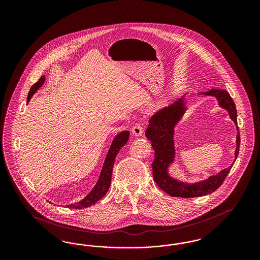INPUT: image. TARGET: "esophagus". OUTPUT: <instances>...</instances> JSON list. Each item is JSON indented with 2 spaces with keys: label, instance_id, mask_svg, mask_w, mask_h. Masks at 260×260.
Here are the masks:
<instances>
[{
  "label": "esophagus",
  "instance_id": "obj_1",
  "mask_svg": "<svg viewBox=\"0 0 260 260\" xmlns=\"http://www.w3.org/2000/svg\"><path fill=\"white\" fill-rule=\"evenodd\" d=\"M132 133L133 135L136 136H141L143 134V127L140 124H136L134 125V127L132 128Z\"/></svg>",
  "mask_w": 260,
  "mask_h": 260
}]
</instances>
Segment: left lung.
Returning a JSON list of instances; mask_svg holds the SVG:
<instances>
[{"instance_id":"8db88e82","label":"left lung","mask_w":260,"mask_h":260,"mask_svg":"<svg viewBox=\"0 0 260 260\" xmlns=\"http://www.w3.org/2000/svg\"><path fill=\"white\" fill-rule=\"evenodd\" d=\"M206 95H214L218 99L219 105L229 112L230 118L234 121L238 135H237V149L235 158L237 159L240 149V131L237 124V110L235 103L230 94L222 89H210L204 92ZM184 98L177 99L168 107L152 115L149 120V125L145 132V136L151 140L152 147L155 151V159L152 162L153 177L157 185L172 197L181 198H195L205 196L218 189L230 173L232 166L221 171L216 175H212L207 180L200 181L194 184H188L172 178L168 173V168L174 159L173 146V127L184 114Z\"/></svg>"}]
</instances>
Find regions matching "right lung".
Segmentation results:
<instances>
[{
  "mask_svg": "<svg viewBox=\"0 0 260 260\" xmlns=\"http://www.w3.org/2000/svg\"><path fill=\"white\" fill-rule=\"evenodd\" d=\"M44 82H45V77L42 76L37 83H35L30 88V91H29L28 98H27V103L29 102V100L31 99L33 94L37 91L38 89L43 86ZM128 136H129V132L124 131L114 138L111 147L109 149L108 154H107L106 159L104 161L103 168L101 170V173H100L96 185L94 186V188L90 191V193L87 195L86 198L83 199L82 201H80L76 204L68 205L67 207L69 209H77V210L85 209V208L94 205L98 201L105 196V194L107 193L110 184H111L112 171H113V166H114L116 156H117L118 152L120 151V149L122 148L127 142Z\"/></svg>",
  "mask_w": 260,
  "mask_h": 260,
  "instance_id": "right-lung-1",
  "label": "right lung"
}]
</instances>
